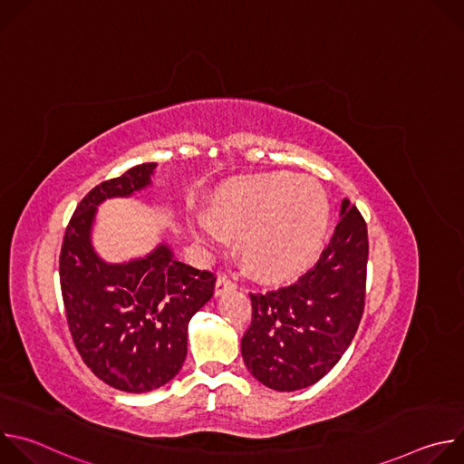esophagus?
<instances>
[{"instance_id": "esophagus-1", "label": "esophagus", "mask_w": 464, "mask_h": 464, "mask_svg": "<svg viewBox=\"0 0 464 464\" xmlns=\"http://www.w3.org/2000/svg\"><path fill=\"white\" fill-rule=\"evenodd\" d=\"M235 288H237V285H235L229 277L220 276V277L217 279V285H215V295L220 297V295H224V294H227V292H233Z\"/></svg>"}]
</instances>
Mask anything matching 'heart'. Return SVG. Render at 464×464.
<instances>
[{"label": "heart", "instance_id": "obj_1", "mask_svg": "<svg viewBox=\"0 0 464 464\" xmlns=\"http://www.w3.org/2000/svg\"><path fill=\"white\" fill-rule=\"evenodd\" d=\"M209 217L224 235L237 238L251 276L279 283L317 256L330 224V204L314 178L266 172L224 185L213 198ZM214 227L202 222L198 237L218 244L222 237Z\"/></svg>", "mask_w": 464, "mask_h": 464}]
</instances>
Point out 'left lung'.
<instances>
[{
  "label": "left lung",
  "mask_w": 464,
  "mask_h": 464,
  "mask_svg": "<svg viewBox=\"0 0 464 464\" xmlns=\"http://www.w3.org/2000/svg\"><path fill=\"white\" fill-rule=\"evenodd\" d=\"M342 220L315 266L295 285L251 294L242 338L247 371L276 391L319 382L349 349L365 303L369 240L360 211L342 202Z\"/></svg>",
  "instance_id": "8db88e82"
}]
</instances>
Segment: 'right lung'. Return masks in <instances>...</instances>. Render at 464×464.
Here are the masks:
<instances>
[{"mask_svg":"<svg viewBox=\"0 0 464 464\" xmlns=\"http://www.w3.org/2000/svg\"><path fill=\"white\" fill-rule=\"evenodd\" d=\"M158 163H141L92 188L75 209L60 251V288L75 347L113 389L149 392L170 382L187 356V326L217 277L174 258L167 242L111 264L92 244L97 208L152 185Z\"/></svg>","mask_w":464,"mask_h":464,"instance_id":"right-lung-1","label":"right lung"}]
</instances>
